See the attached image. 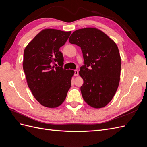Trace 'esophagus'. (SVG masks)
Segmentation results:
<instances>
[{
	"label": "esophagus",
	"mask_w": 147,
	"mask_h": 147,
	"mask_svg": "<svg viewBox=\"0 0 147 147\" xmlns=\"http://www.w3.org/2000/svg\"><path fill=\"white\" fill-rule=\"evenodd\" d=\"M78 75V72L77 70H74V76H77Z\"/></svg>",
	"instance_id": "esophagus-1"
}]
</instances>
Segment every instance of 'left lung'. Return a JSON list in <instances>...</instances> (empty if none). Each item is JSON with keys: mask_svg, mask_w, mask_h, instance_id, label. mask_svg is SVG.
I'll use <instances>...</instances> for the list:
<instances>
[{"mask_svg": "<svg viewBox=\"0 0 147 147\" xmlns=\"http://www.w3.org/2000/svg\"><path fill=\"white\" fill-rule=\"evenodd\" d=\"M81 48L84 65L79 74L83 98L92 107H104L112 100L118 89L121 57L117 45L101 30L87 28L75 30L69 39Z\"/></svg>", "mask_w": 147, "mask_h": 147, "instance_id": "obj_1", "label": "left lung"}]
</instances>
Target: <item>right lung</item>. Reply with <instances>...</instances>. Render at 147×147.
<instances>
[{
	"instance_id": "right-lung-1",
	"label": "right lung",
	"mask_w": 147,
	"mask_h": 147,
	"mask_svg": "<svg viewBox=\"0 0 147 147\" xmlns=\"http://www.w3.org/2000/svg\"><path fill=\"white\" fill-rule=\"evenodd\" d=\"M70 34V31L44 29L24 51L23 70L28 85L36 100L47 107L63 104L71 86L74 71L63 68L64 57L59 51Z\"/></svg>"
}]
</instances>
